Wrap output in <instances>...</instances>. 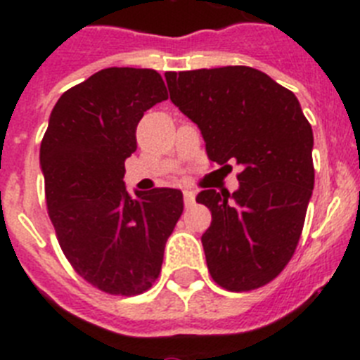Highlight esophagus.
Instances as JSON below:
<instances>
[{"label":"esophagus","mask_w":360,"mask_h":360,"mask_svg":"<svg viewBox=\"0 0 360 360\" xmlns=\"http://www.w3.org/2000/svg\"><path fill=\"white\" fill-rule=\"evenodd\" d=\"M184 203H186L187 209L195 205V193L193 191H184Z\"/></svg>","instance_id":"34e87169"}]
</instances>
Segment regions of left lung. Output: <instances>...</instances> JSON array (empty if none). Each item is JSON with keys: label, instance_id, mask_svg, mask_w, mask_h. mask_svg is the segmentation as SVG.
I'll use <instances>...</instances> for the list:
<instances>
[{"label": "left lung", "instance_id": "8db88e82", "mask_svg": "<svg viewBox=\"0 0 360 360\" xmlns=\"http://www.w3.org/2000/svg\"><path fill=\"white\" fill-rule=\"evenodd\" d=\"M169 97L202 131L209 160L240 165L234 193L196 196L211 278L249 292L278 278L301 238L314 189V133L297 97L250 66L165 72Z\"/></svg>", "mask_w": 360, "mask_h": 360}]
</instances>
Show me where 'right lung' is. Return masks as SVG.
<instances>
[{"instance_id":"add662e5","label":"right lung","mask_w":360,"mask_h":360,"mask_svg":"<svg viewBox=\"0 0 360 360\" xmlns=\"http://www.w3.org/2000/svg\"><path fill=\"white\" fill-rule=\"evenodd\" d=\"M167 98L160 73L106 68L61 95L39 151L49 216L73 270L111 295H139L160 274L182 191L124 186L144 111Z\"/></svg>"}]
</instances>
